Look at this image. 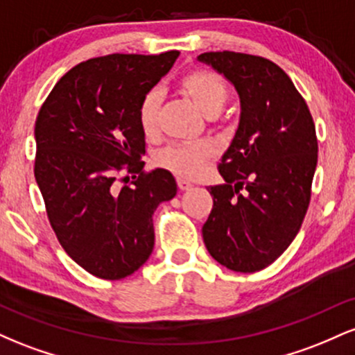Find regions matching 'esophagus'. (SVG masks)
Segmentation results:
<instances>
[{"label": "esophagus", "instance_id": "34e87169", "mask_svg": "<svg viewBox=\"0 0 355 355\" xmlns=\"http://www.w3.org/2000/svg\"><path fill=\"white\" fill-rule=\"evenodd\" d=\"M177 183H178V189L183 190V191H185V190H191V187H193L189 180H185V178H182V177L177 178Z\"/></svg>", "mask_w": 355, "mask_h": 355}]
</instances>
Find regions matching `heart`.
Returning <instances> with one entry per match:
<instances>
[{"label": "heart", "mask_w": 355, "mask_h": 355, "mask_svg": "<svg viewBox=\"0 0 355 355\" xmlns=\"http://www.w3.org/2000/svg\"><path fill=\"white\" fill-rule=\"evenodd\" d=\"M178 87L183 95L209 118L217 116L229 98L225 81L214 71H190L180 80ZM160 89L146 92L138 103V123L146 138H155L160 133ZM214 152L215 146L209 140L173 144L157 155V165L178 177L193 178L202 172Z\"/></svg>", "instance_id": "heart-1"}]
</instances>
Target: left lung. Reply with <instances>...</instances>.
<instances>
[{
    "mask_svg": "<svg viewBox=\"0 0 355 355\" xmlns=\"http://www.w3.org/2000/svg\"><path fill=\"white\" fill-rule=\"evenodd\" d=\"M198 61L234 85L240 120L210 187L214 207L202 227L209 254L234 272L262 270L299 234L317 166L315 126L282 68L262 56L202 53Z\"/></svg>",
    "mask_w": 355,
    "mask_h": 355,
    "instance_id": "left-lung-1",
    "label": "left lung"
}]
</instances>
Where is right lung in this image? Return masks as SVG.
<instances>
[{"mask_svg":"<svg viewBox=\"0 0 355 355\" xmlns=\"http://www.w3.org/2000/svg\"><path fill=\"white\" fill-rule=\"evenodd\" d=\"M178 55L83 61L61 76L36 118L35 178L48 220L64 252L100 279H125L144 266L153 252V211L177 195L168 170L144 172L138 103ZM123 166L134 180L120 187Z\"/></svg>","mask_w":355,"mask_h":355,"instance_id":"1","label":"right lung"}]
</instances>
